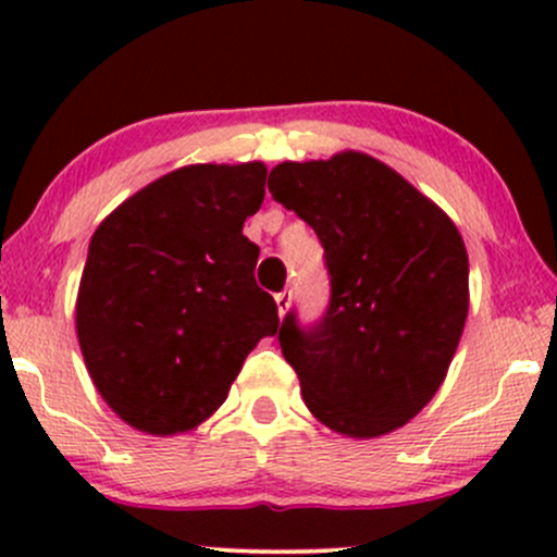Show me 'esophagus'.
<instances>
[{"label":"esophagus","mask_w":557,"mask_h":557,"mask_svg":"<svg viewBox=\"0 0 557 557\" xmlns=\"http://www.w3.org/2000/svg\"><path fill=\"white\" fill-rule=\"evenodd\" d=\"M290 298H293V293H290V290H280L277 296H274V304H277L280 317H283L285 311H287V306H290Z\"/></svg>","instance_id":"1"}]
</instances>
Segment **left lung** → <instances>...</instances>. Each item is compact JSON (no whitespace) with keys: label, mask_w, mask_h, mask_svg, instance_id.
<instances>
[{"label":"left lung","mask_w":557,"mask_h":557,"mask_svg":"<svg viewBox=\"0 0 557 557\" xmlns=\"http://www.w3.org/2000/svg\"><path fill=\"white\" fill-rule=\"evenodd\" d=\"M274 201L317 233L330 274L324 314L290 309L277 341L306 406L330 430L380 437L443 385L469 314V257L437 203L376 159L283 162Z\"/></svg>","instance_id":"8db88e82"}]
</instances>
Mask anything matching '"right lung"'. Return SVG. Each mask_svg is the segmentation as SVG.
Masks as SVG:
<instances>
[{"label":"right lung","instance_id":"right-lung-1","mask_svg":"<svg viewBox=\"0 0 557 557\" xmlns=\"http://www.w3.org/2000/svg\"><path fill=\"white\" fill-rule=\"evenodd\" d=\"M267 168L194 164L159 177L101 222L81 277L78 341L101 398L149 434L194 430L243 361L280 327L243 235Z\"/></svg>","mask_w":557,"mask_h":557}]
</instances>
